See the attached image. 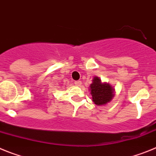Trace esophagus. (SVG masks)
Segmentation results:
<instances>
[{
    "instance_id": "34e87169",
    "label": "esophagus",
    "mask_w": 156,
    "mask_h": 156,
    "mask_svg": "<svg viewBox=\"0 0 156 156\" xmlns=\"http://www.w3.org/2000/svg\"><path fill=\"white\" fill-rule=\"evenodd\" d=\"M75 84L76 85V86L80 87L81 84H82V83H81L80 80H77V81H75Z\"/></svg>"
}]
</instances>
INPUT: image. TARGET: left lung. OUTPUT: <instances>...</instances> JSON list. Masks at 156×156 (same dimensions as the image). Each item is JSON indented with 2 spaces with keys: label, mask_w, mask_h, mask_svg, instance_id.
Masks as SVG:
<instances>
[{
  "label": "left lung",
  "mask_w": 156,
  "mask_h": 156,
  "mask_svg": "<svg viewBox=\"0 0 156 156\" xmlns=\"http://www.w3.org/2000/svg\"><path fill=\"white\" fill-rule=\"evenodd\" d=\"M89 90L92 95V101L98 106L109 103L115 95V89L108 83L102 82L98 76L94 77Z\"/></svg>",
  "instance_id": "obj_1"
}]
</instances>
